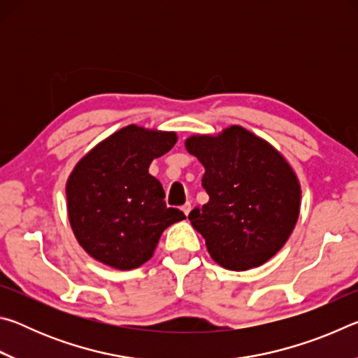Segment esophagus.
Wrapping results in <instances>:
<instances>
[{
	"label": "esophagus",
	"mask_w": 358,
	"mask_h": 358,
	"mask_svg": "<svg viewBox=\"0 0 358 358\" xmlns=\"http://www.w3.org/2000/svg\"><path fill=\"white\" fill-rule=\"evenodd\" d=\"M181 210H183V213L187 216L189 215V211H191V202H186L183 207H181Z\"/></svg>",
	"instance_id": "esophagus-1"
}]
</instances>
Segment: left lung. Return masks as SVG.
<instances>
[{"label": "left lung", "mask_w": 358, "mask_h": 358, "mask_svg": "<svg viewBox=\"0 0 358 358\" xmlns=\"http://www.w3.org/2000/svg\"><path fill=\"white\" fill-rule=\"evenodd\" d=\"M185 148L205 169L202 186L210 201L187 217L211 259L234 271L270 260L300 215V181L286 157L238 124L220 134L189 136Z\"/></svg>", "instance_id": "1"}]
</instances>
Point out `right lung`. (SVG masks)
<instances>
[{"mask_svg":"<svg viewBox=\"0 0 358 358\" xmlns=\"http://www.w3.org/2000/svg\"><path fill=\"white\" fill-rule=\"evenodd\" d=\"M177 132L129 124L85 155L66 181L68 217L85 252L117 270L153 257L164 230L186 220L167 208L151 161L177 143Z\"/></svg>","mask_w":358,"mask_h":358,"instance_id":"right-lung-1","label":"right lung"}]
</instances>
